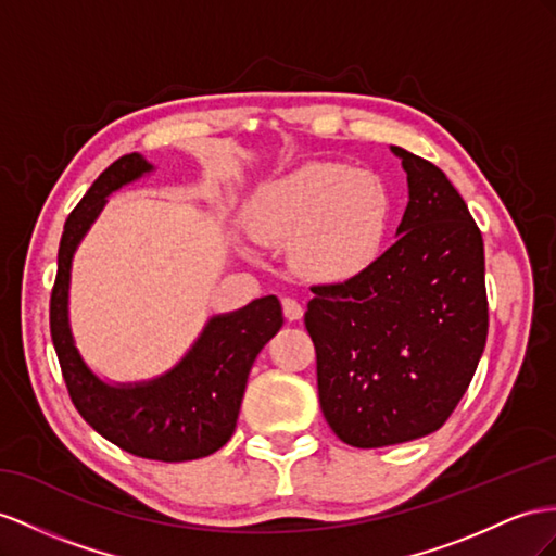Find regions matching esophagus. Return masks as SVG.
Listing matches in <instances>:
<instances>
[{
  "label": "esophagus",
  "mask_w": 556,
  "mask_h": 556,
  "mask_svg": "<svg viewBox=\"0 0 556 556\" xmlns=\"http://www.w3.org/2000/svg\"><path fill=\"white\" fill-rule=\"evenodd\" d=\"M281 307H283V317H287L289 321H298L303 317V305L295 301V298H289V295H283L281 298Z\"/></svg>",
  "instance_id": "34e87169"
}]
</instances>
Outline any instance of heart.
I'll return each mask as SVG.
<instances>
[{"mask_svg": "<svg viewBox=\"0 0 556 556\" xmlns=\"http://www.w3.org/2000/svg\"><path fill=\"white\" fill-rule=\"evenodd\" d=\"M392 216V194L376 174L326 162L267 180L244 211L258 244H289L295 273L326 287L357 279L378 263Z\"/></svg>", "mask_w": 556, "mask_h": 556, "instance_id": "heart-1", "label": "heart"}]
</instances>
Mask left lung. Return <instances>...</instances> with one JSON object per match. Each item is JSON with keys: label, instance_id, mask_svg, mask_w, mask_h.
Instances as JSON below:
<instances>
[{"label": "left lung", "instance_id": "obj_1", "mask_svg": "<svg viewBox=\"0 0 556 556\" xmlns=\"http://www.w3.org/2000/svg\"><path fill=\"white\" fill-rule=\"evenodd\" d=\"M408 182L396 241L366 275L315 287L305 326L326 422L380 448L439 430L458 406L489 333L483 239L441 168L390 146Z\"/></svg>", "mask_w": 556, "mask_h": 556}]
</instances>
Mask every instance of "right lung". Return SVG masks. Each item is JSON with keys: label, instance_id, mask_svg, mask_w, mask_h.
<instances>
[{"label": "right lung", "instance_id": "add662e5", "mask_svg": "<svg viewBox=\"0 0 556 556\" xmlns=\"http://www.w3.org/2000/svg\"><path fill=\"white\" fill-rule=\"evenodd\" d=\"M152 170L138 152L119 156L70 213L51 293V340L73 404L98 434L140 458L182 463L204 458L230 441L251 366L281 329L283 315L277 295L213 315L180 362L150 380L110 382L84 362L70 326L73 258L108 197Z\"/></svg>", "mask_w": 556, "mask_h": 556}]
</instances>
